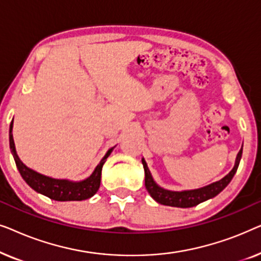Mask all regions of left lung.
I'll return each mask as SVG.
<instances>
[{"instance_id":"obj_1","label":"left lung","mask_w":261,"mask_h":261,"mask_svg":"<svg viewBox=\"0 0 261 261\" xmlns=\"http://www.w3.org/2000/svg\"><path fill=\"white\" fill-rule=\"evenodd\" d=\"M242 155V148L239 151L237 155V160H235V165L233 170L230 171L227 176H224L222 179L212 183L206 187L195 189V190H184V191H170L166 189L160 188L158 184L155 183L153 179L151 172H149L147 164H146L145 159L142 158V165H144L145 170V187L147 189L148 194L151 195V197L156 201L160 204L164 205H170V206H177V208H191L199 204V203L206 201L215 197L216 195H219L228 184L230 183V180L233 179L235 172H237L239 164H240V159Z\"/></svg>"}]
</instances>
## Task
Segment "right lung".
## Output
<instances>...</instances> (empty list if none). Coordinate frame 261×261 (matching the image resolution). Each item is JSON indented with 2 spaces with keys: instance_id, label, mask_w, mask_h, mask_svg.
Listing matches in <instances>:
<instances>
[{
  "instance_id": "1",
  "label": "right lung",
  "mask_w": 261,
  "mask_h": 261,
  "mask_svg": "<svg viewBox=\"0 0 261 261\" xmlns=\"http://www.w3.org/2000/svg\"><path fill=\"white\" fill-rule=\"evenodd\" d=\"M14 120V119H13ZM13 121L10 123L9 128V145L10 151L15 160L16 167L19 170L21 177L23 180L30 185V187L35 190L39 194L47 196L48 198L55 199V201H83V199H88L94 196L97 192L99 184H101V174H102V167L103 164L113 152L114 147L108 149L106 155L103 156L101 162L96 169L94 170L90 176L87 179L81 181H72L67 179H55V178L44 176V174L35 172L34 170L27 167L24 164L21 162L19 155H17L15 144H14L13 139Z\"/></svg>"
}]
</instances>
